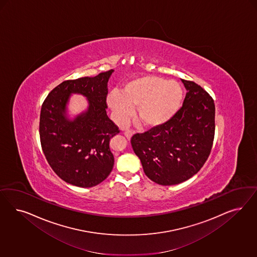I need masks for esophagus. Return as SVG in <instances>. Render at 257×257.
<instances>
[{
	"mask_svg": "<svg viewBox=\"0 0 257 257\" xmlns=\"http://www.w3.org/2000/svg\"><path fill=\"white\" fill-rule=\"evenodd\" d=\"M124 135L128 140H130L132 138L133 135H134V132L130 131V130H125Z\"/></svg>",
	"mask_w": 257,
	"mask_h": 257,
	"instance_id": "obj_1",
	"label": "esophagus"
}]
</instances>
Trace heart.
<instances>
[{
    "label": "heart",
    "instance_id": "heart-1",
    "mask_svg": "<svg viewBox=\"0 0 257 257\" xmlns=\"http://www.w3.org/2000/svg\"><path fill=\"white\" fill-rule=\"evenodd\" d=\"M184 89L178 82L159 76H142L125 84L120 93L109 94L108 104L118 123H125L137 109V118L145 127L165 124L179 111Z\"/></svg>",
    "mask_w": 257,
    "mask_h": 257
}]
</instances>
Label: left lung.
<instances>
[{"instance_id":"1","label":"left lung","mask_w":257,"mask_h":257,"mask_svg":"<svg viewBox=\"0 0 257 257\" xmlns=\"http://www.w3.org/2000/svg\"><path fill=\"white\" fill-rule=\"evenodd\" d=\"M181 80L187 92L175 116L131 139L145 174L162 186L178 185L200 171L215 136L214 100L202 86Z\"/></svg>"}]
</instances>
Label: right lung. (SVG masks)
I'll list each match as a JSON object with an SVG mask.
<instances>
[{"label":"right lung","mask_w":257,"mask_h":257,"mask_svg":"<svg viewBox=\"0 0 257 257\" xmlns=\"http://www.w3.org/2000/svg\"><path fill=\"white\" fill-rule=\"evenodd\" d=\"M113 71L64 81L43 101L39 118L42 151L53 171L70 185L95 187L113 169L109 141L119 133L106 114L107 82ZM72 93L86 96L89 108L70 121L65 109Z\"/></svg>","instance_id":"add662e5"}]
</instances>
